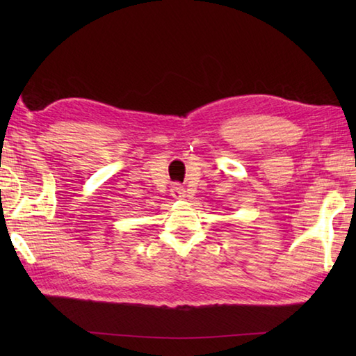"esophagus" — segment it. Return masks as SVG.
Here are the masks:
<instances>
[{
    "label": "esophagus",
    "instance_id": "1",
    "mask_svg": "<svg viewBox=\"0 0 356 356\" xmlns=\"http://www.w3.org/2000/svg\"><path fill=\"white\" fill-rule=\"evenodd\" d=\"M171 195L174 199H184L185 197V188L182 185L176 184L171 188Z\"/></svg>",
    "mask_w": 356,
    "mask_h": 356
}]
</instances>
